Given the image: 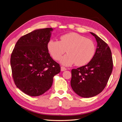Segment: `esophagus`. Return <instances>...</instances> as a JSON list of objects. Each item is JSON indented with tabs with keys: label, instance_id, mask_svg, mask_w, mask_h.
<instances>
[{
	"label": "esophagus",
	"instance_id": "esophagus-1",
	"mask_svg": "<svg viewBox=\"0 0 122 122\" xmlns=\"http://www.w3.org/2000/svg\"><path fill=\"white\" fill-rule=\"evenodd\" d=\"M66 69L65 68V67H64V66H61V70L62 71H66Z\"/></svg>",
	"mask_w": 122,
	"mask_h": 122
}]
</instances>
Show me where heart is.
Wrapping results in <instances>:
<instances>
[{
	"label": "heart",
	"instance_id": "1",
	"mask_svg": "<svg viewBox=\"0 0 122 122\" xmlns=\"http://www.w3.org/2000/svg\"><path fill=\"white\" fill-rule=\"evenodd\" d=\"M48 49L52 58L56 61L61 59L63 65L71 66L76 63L77 66H84L92 59L95 52L94 42L76 32H70L61 36L60 41L50 40Z\"/></svg>",
	"mask_w": 122,
	"mask_h": 122
}]
</instances>
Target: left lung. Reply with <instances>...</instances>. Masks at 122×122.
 <instances>
[{"label": "left lung", "instance_id": "1", "mask_svg": "<svg viewBox=\"0 0 122 122\" xmlns=\"http://www.w3.org/2000/svg\"><path fill=\"white\" fill-rule=\"evenodd\" d=\"M97 42L92 59L86 65L71 71V86L82 97H91L104 90L113 70V60L107 44L95 33L90 32Z\"/></svg>", "mask_w": 122, "mask_h": 122}]
</instances>
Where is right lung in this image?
I'll return each instance as SVG.
<instances>
[{
    "label": "right lung",
    "mask_w": 122,
    "mask_h": 122,
    "mask_svg": "<svg viewBox=\"0 0 122 122\" xmlns=\"http://www.w3.org/2000/svg\"><path fill=\"white\" fill-rule=\"evenodd\" d=\"M52 28L33 30L18 40L10 58L12 77L17 87L31 97L43 94L60 72V65L50 56L48 43Z\"/></svg>",
    "instance_id": "obj_1"
}]
</instances>
